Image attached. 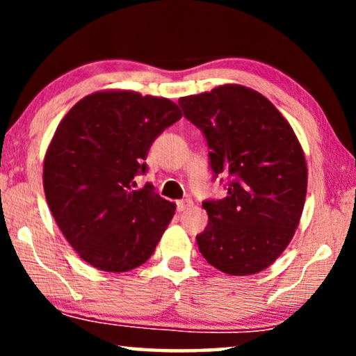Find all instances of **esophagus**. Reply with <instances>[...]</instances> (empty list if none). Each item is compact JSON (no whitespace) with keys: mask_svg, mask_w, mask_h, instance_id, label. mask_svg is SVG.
<instances>
[{"mask_svg":"<svg viewBox=\"0 0 356 356\" xmlns=\"http://www.w3.org/2000/svg\"><path fill=\"white\" fill-rule=\"evenodd\" d=\"M191 206H193L191 199H181V201L177 202V211L178 212H184V211H188V209L191 207Z\"/></svg>","mask_w":356,"mask_h":356,"instance_id":"1","label":"esophagus"}]
</instances>
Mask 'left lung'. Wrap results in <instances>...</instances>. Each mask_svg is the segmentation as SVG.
<instances>
[{
	"label": "left lung",
	"instance_id": "1",
	"mask_svg": "<svg viewBox=\"0 0 356 356\" xmlns=\"http://www.w3.org/2000/svg\"><path fill=\"white\" fill-rule=\"evenodd\" d=\"M178 105L206 138L213 179L227 177V196L202 202L209 222L196 236L199 251L225 274L264 270L289 246L305 206L308 170L293 129L264 95L243 86Z\"/></svg>",
	"mask_w": 356,
	"mask_h": 356
}]
</instances>
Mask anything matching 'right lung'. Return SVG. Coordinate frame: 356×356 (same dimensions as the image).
Wrapping results in <instances>:
<instances>
[{
	"label": "right lung",
	"instance_id": "obj_1",
	"mask_svg": "<svg viewBox=\"0 0 356 356\" xmlns=\"http://www.w3.org/2000/svg\"><path fill=\"white\" fill-rule=\"evenodd\" d=\"M181 118L168 99L138 92H95L58 126L43 163L48 207L82 259L105 272L136 269L152 256L175 204L150 183V145Z\"/></svg>",
	"mask_w": 356,
	"mask_h": 356
}]
</instances>
